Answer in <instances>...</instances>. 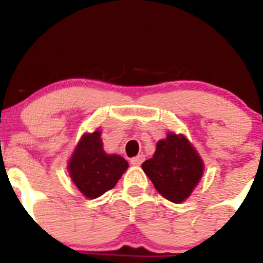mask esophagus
<instances>
[{
  "label": "esophagus",
  "instance_id": "1",
  "mask_svg": "<svg viewBox=\"0 0 263 263\" xmlns=\"http://www.w3.org/2000/svg\"><path fill=\"white\" fill-rule=\"evenodd\" d=\"M145 160V156L144 155H137L135 158L131 159V164L132 165H141L142 161Z\"/></svg>",
  "mask_w": 263,
  "mask_h": 263
}]
</instances>
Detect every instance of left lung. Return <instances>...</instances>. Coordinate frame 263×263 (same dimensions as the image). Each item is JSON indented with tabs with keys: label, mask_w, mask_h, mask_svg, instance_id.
<instances>
[{
	"label": "left lung",
	"mask_w": 263,
	"mask_h": 263,
	"mask_svg": "<svg viewBox=\"0 0 263 263\" xmlns=\"http://www.w3.org/2000/svg\"><path fill=\"white\" fill-rule=\"evenodd\" d=\"M142 169L161 196L179 203L197 185L203 163L184 136L169 132L156 144L153 158L142 163Z\"/></svg>",
	"instance_id": "obj_1"
}]
</instances>
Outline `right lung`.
<instances>
[{"label":"right lung","mask_w":263,"mask_h":263,"mask_svg":"<svg viewBox=\"0 0 263 263\" xmlns=\"http://www.w3.org/2000/svg\"><path fill=\"white\" fill-rule=\"evenodd\" d=\"M127 168L122 156L105 154L99 131L82 136L68 164L71 178L87 198L99 197L115 187Z\"/></svg>","instance_id":"add662e5"}]
</instances>
